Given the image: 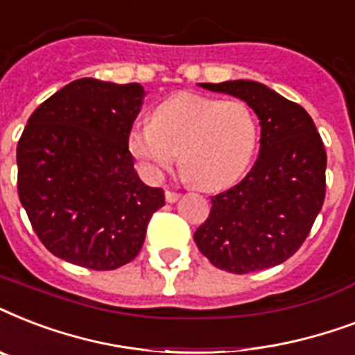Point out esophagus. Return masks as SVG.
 Listing matches in <instances>:
<instances>
[{"mask_svg": "<svg viewBox=\"0 0 355 355\" xmlns=\"http://www.w3.org/2000/svg\"><path fill=\"white\" fill-rule=\"evenodd\" d=\"M178 199H180V193H177V191H166V202L173 205V202H177Z\"/></svg>", "mask_w": 355, "mask_h": 355, "instance_id": "obj_1", "label": "esophagus"}]
</instances>
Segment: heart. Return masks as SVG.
Masks as SVG:
<instances>
[{
    "label": "heart",
    "mask_w": 355,
    "mask_h": 355,
    "mask_svg": "<svg viewBox=\"0 0 355 355\" xmlns=\"http://www.w3.org/2000/svg\"><path fill=\"white\" fill-rule=\"evenodd\" d=\"M258 119L243 101L178 94L155 108L149 125L128 134V150L145 177L158 180L173 164L195 188L227 189L247 173L258 145Z\"/></svg>",
    "instance_id": "obj_1"
}]
</instances>
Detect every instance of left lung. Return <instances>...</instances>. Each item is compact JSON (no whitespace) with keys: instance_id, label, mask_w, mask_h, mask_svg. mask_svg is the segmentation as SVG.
Listing matches in <instances>:
<instances>
[{"instance_id":"8db88e82","label":"left lung","mask_w":355,"mask_h":355,"mask_svg":"<svg viewBox=\"0 0 355 355\" xmlns=\"http://www.w3.org/2000/svg\"><path fill=\"white\" fill-rule=\"evenodd\" d=\"M241 99L258 116L259 155L241 182L211 197L193 239L217 269L245 275L284 263L297 252L326 195V150L300 105L256 80L199 83Z\"/></svg>"}]
</instances>
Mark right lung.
<instances>
[{"instance_id": "add662e5", "label": "right lung", "mask_w": 355, "mask_h": 355, "mask_svg": "<svg viewBox=\"0 0 355 355\" xmlns=\"http://www.w3.org/2000/svg\"><path fill=\"white\" fill-rule=\"evenodd\" d=\"M138 83L77 79L36 108L18 141V195L44 247L69 263L112 270L138 256L164 189L139 180L128 134Z\"/></svg>"}]
</instances>
